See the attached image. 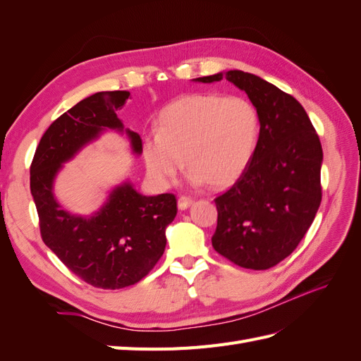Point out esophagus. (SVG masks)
I'll use <instances>...</instances> for the list:
<instances>
[{
    "instance_id": "1",
    "label": "esophagus",
    "mask_w": 361,
    "mask_h": 361,
    "mask_svg": "<svg viewBox=\"0 0 361 361\" xmlns=\"http://www.w3.org/2000/svg\"><path fill=\"white\" fill-rule=\"evenodd\" d=\"M192 203H194L192 199L185 197V195H182V197H179V200H178V207H179L180 211H185V209H188V207H190Z\"/></svg>"
}]
</instances>
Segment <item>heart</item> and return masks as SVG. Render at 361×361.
Instances as JSON below:
<instances>
[{
    "label": "heart",
    "mask_w": 361,
    "mask_h": 361,
    "mask_svg": "<svg viewBox=\"0 0 361 361\" xmlns=\"http://www.w3.org/2000/svg\"><path fill=\"white\" fill-rule=\"evenodd\" d=\"M155 130L141 140V155L158 188L174 180L183 159L191 169V183L223 188L241 176L253 158L259 113L244 96L191 93L164 108Z\"/></svg>",
    "instance_id": "obj_1"
}]
</instances>
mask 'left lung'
I'll return each instance as SVG.
<instances>
[{"instance_id":"8db88e82","label":"left lung","mask_w":361,"mask_h":361,"mask_svg":"<svg viewBox=\"0 0 361 361\" xmlns=\"http://www.w3.org/2000/svg\"><path fill=\"white\" fill-rule=\"evenodd\" d=\"M227 80L259 113V138L247 169L220 197L212 247L233 264L268 269L297 248L319 209L322 147L301 104L260 76L228 71L195 78Z\"/></svg>"}]
</instances>
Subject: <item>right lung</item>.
<instances>
[{"mask_svg":"<svg viewBox=\"0 0 361 361\" xmlns=\"http://www.w3.org/2000/svg\"><path fill=\"white\" fill-rule=\"evenodd\" d=\"M128 97L129 92H99L72 106L43 134L30 170L43 243L73 274L102 289L135 285L155 267L178 212L173 194L143 195L129 179L108 190L92 214L71 212L57 200L56 180L64 164L108 130L125 135L133 155H141L140 135L116 113Z\"/></svg>","mask_w":361,"mask_h":361,"instance_id":"right-lung-1","label":"right lung"}]
</instances>
